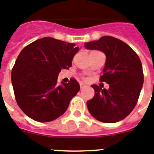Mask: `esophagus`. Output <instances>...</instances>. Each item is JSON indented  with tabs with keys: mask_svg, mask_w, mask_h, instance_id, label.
Listing matches in <instances>:
<instances>
[{
	"mask_svg": "<svg viewBox=\"0 0 154 154\" xmlns=\"http://www.w3.org/2000/svg\"><path fill=\"white\" fill-rule=\"evenodd\" d=\"M80 87H81V89H83L84 88L86 87V85H85V84H83V83H80Z\"/></svg>",
	"mask_w": 154,
	"mask_h": 154,
	"instance_id": "obj_1",
	"label": "esophagus"
}]
</instances>
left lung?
Instances as JSON below:
<instances>
[{
  "label": "left lung",
  "mask_w": 154,
  "mask_h": 154,
  "mask_svg": "<svg viewBox=\"0 0 154 154\" xmlns=\"http://www.w3.org/2000/svg\"><path fill=\"white\" fill-rule=\"evenodd\" d=\"M85 47L105 54L106 62L100 81L109 85V89L92 85L95 95L87 101L89 112L105 123L122 121L134 109L143 85L140 58L126 43L109 36L85 43Z\"/></svg>",
  "instance_id": "1"
}]
</instances>
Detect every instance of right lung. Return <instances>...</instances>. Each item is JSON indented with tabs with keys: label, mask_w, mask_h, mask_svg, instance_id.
<instances>
[{
	"label": "right lung",
	"mask_w": 154,
	"mask_h": 154,
	"mask_svg": "<svg viewBox=\"0 0 154 154\" xmlns=\"http://www.w3.org/2000/svg\"><path fill=\"white\" fill-rule=\"evenodd\" d=\"M79 50L73 43L44 37L28 45L18 55L11 74L17 103L28 117L39 122L57 119L66 111L78 93V82L71 78L61 85L57 77L69 69Z\"/></svg>",
	"instance_id": "1"
}]
</instances>
